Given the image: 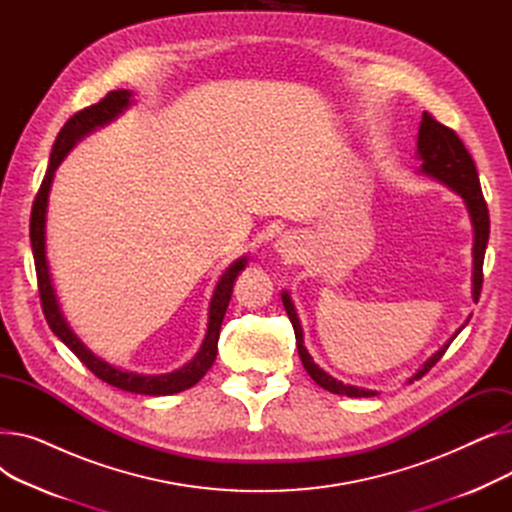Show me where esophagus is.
<instances>
[{"label":"esophagus","instance_id":"34e87169","mask_svg":"<svg viewBox=\"0 0 512 512\" xmlns=\"http://www.w3.org/2000/svg\"><path fill=\"white\" fill-rule=\"evenodd\" d=\"M274 251H276L284 261L294 263V261H299L301 255H303V242H301V238H299L297 234L286 232V234H282V236L274 242Z\"/></svg>","mask_w":512,"mask_h":512}]
</instances>
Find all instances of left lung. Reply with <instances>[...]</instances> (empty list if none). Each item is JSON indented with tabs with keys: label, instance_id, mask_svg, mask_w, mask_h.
<instances>
[{
	"label": "left lung",
	"instance_id": "1",
	"mask_svg": "<svg viewBox=\"0 0 512 512\" xmlns=\"http://www.w3.org/2000/svg\"><path fill=\"white\" fill-rule=\"evenodd\" d=\"M417 159L421 161L419 174H425L429 178L438 180L440 184L448 186L452 193H456V195L463 199V203L467 207L471 228H473L471 297L477 303L479 292H481V282H483L481 267H483V257H486V247H488V238H490V215H488V205H486V201H483V195H481V186H479V176H477V170H475V161L469 155V151L465 149L463 141L456 137V132L450 130L448 126L436 122L427 112H423L421 124H419ZM282 303H284V309L288 313V319L292 321L294 336H297V348H299V357L303 361V367L307 369V373L311 375V380L317 386H321V388L332 392V394L351 396V398H369V396L378 394L375 390H367V388L344 384V382L332 378L328 371L321 369L313 361V357L309 355L307 348H305L301 319L297 315V307H294L288 290L282 292ZM469 319L471 317H467L465 324L459 330H456L438 348V351L417 369V373L413 375V378H409V384H413L415 380L423 378V375L442 359V355L446 353V348L450 346V342L461 334V330L469 324Z\"/></svg>",
	"mask_w": 512,
	"mask_h": 512
}]
</instances>
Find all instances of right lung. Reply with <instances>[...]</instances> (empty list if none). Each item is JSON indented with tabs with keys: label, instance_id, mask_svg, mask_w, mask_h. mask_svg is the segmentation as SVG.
Masks as SVG:
<instances>
[{
	"label": "right lung",
	"instance_id": "right-lung-1",
	"mask_svg": "<svg viewBox=\"0 0 512 512\" xmlns=\"http://www.w3.org/2000/svg\"><path fill=\"white\" fill-rule=\"evenodd\" d=\"M132 103H134L132 91H126V89L112 91V93H107L99 103L85 107L83 112L74 114L64 124L56 143H53L49 166H47L45 178L41 182L37 199L33 203L31 247H33V257H35L37 280H39L41 305H43V313H45V319H47L51 332L56 334L70 348V351L97 375L99 380L107 382L114 388L134 392V394L168 396V394H176V392H182L186 388L195 386L207 373V369L213 365L215 355H218L220 328H222V321H224L230 297H232V288H234L238 274L247 267V257L236 259L220 276L218 284H215L211 301H209V313H207V332H205L199 353L186 365H182L180 369L170 371V373H157V375L126 371L122 367L107 363L105 359L97 357L91 348L74 334V330L70 328V324L60 309L58 294H56V288H53L49 261H47V232H45L47 205H49V193H51V184H53V176H56V170L60 168L64 157L74 149V145L78 141L89 137V134L95 132L97 128L114 122L118 116H122L128 110Z\"/></svg>",
	"mask_w": 512,
	"mask_h": 512
}]
</instances>
